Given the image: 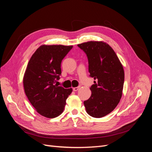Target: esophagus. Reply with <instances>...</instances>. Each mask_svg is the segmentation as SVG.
I'll use <instances>...</instances> for the list:
<instances>
[{"label": "esophagus", "mask_w": 152, "mask_h": 152, "mask_svg": "<svg viewBox=\"0 0 152 152\" xmlns=\"http://www.w3.org/2000/svg\"><path fill=\"white\" fill-rule=\"evenodd\" d=\"M79 89V87H73V91H77Z\"/></svg>", "instance_id": "obj_1"}]
</instances>
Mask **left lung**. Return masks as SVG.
Instances as JSON below:
<instances>
[{
	"label": "left lung",
	"mask_w": 152,
	"mask_h": 152,
	"mask_svg": "<svg viewBox=\"0 0 152 152\" xmlns=\"http://www.w3.org/2000/svg\"><path fill=\"white\" fill-rule=\"evenodd\" d=\"M87 55L90 77L96 81L90 87L91 97L84 104L87 113L101 118L111 113L121 99L124 71L117 54L103 42L90 41L78 44Z\"/></svg>",
	"instance_id": "left-lung-1"
}]
</instances>
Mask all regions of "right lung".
I'll list each match as a JSON object with an SVG mask.
<instances>
[{"instance_id":"obj_1","label":"right lung","mask_w":152,"mask_h":152,"mask_svg":"<svg viewBox=\"0 0 152 152\" xmlns=\"http://www.w3.org/2000/svg\"><path fill=\"white\" fill-rule=\"evenodd\" d=\"M73 46L42 45L32 55L23 77L26 96L41 115L53 118L63 112L72 89L56 84L61 74V63Z\"/></svg>"}]
</instances>
